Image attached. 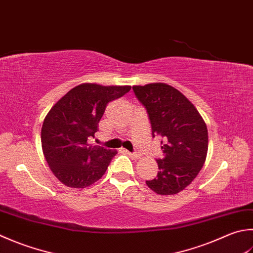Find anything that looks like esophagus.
Here are the masks:
<instances>
[{
  "label": "esophagus",
  "mask_w": 253,
  "mask_h": 253,
  "mask_svg": "<svg viewBox=\"0 0 253 253\" xmlns=\"http://www.w3.org/2000/svg\"><path fill=\"white\" fill-rule=\"evenodd\" d=\"M128 156H129L130 158H132V159H139L140 158V155L139 153H131V152H129V151H125Z\"/></svg>",
  "instance_id": "obj_1"
}]
</instances>
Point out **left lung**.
Returning a JSON list of instances; mask_svg holds the SVG:
<instances>
[{"mask_svg": "<svg viewBox=\"0 0 253 253\" xmlns=\"http://www.w3.org/2000/svg\"><path fill=\"white\" fill-rule=\"evenodd\" d=\"M132 90L148 112L152 136L163 138L158 175L146 181L147 185L157 194H177L191 184L206 160V124L185 95L169 84L133 85Z\"/></svg>", "mask_w": 253, "mask_h": 253, "instance_id": "obj_1", "label": "left lung"}]
</instances>
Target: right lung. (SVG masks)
Masks as SVG:
<instances>
[{"mask_svg": "<svg viewBox=\"0 0 253 253\" xmlns=\"http://www.w3.org/2000/svg\"><path fill=\"white\" fill-rule=\"evenodd\" d=\"M130 85L82 83L63 95L44 117L42 152L62 184L73 189L94 184L106 172L116 150L88 143L110 102L125 95Z\"/></svg>", "mask_w": 253, "mask_h": 253, "instance_id": "1", "label": "right lung"}]
</instances>
